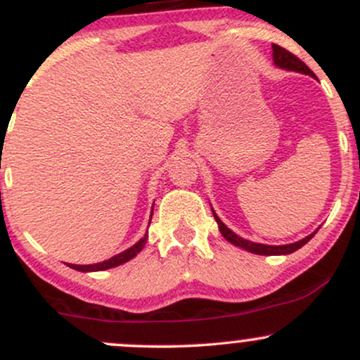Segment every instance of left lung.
<instances>
[{
  "label": "left lung",
  "instance_id": "left-lung-1",
  "mask_svg": "<svg viewBox=\"0 0 360 360\" xmlns=\"http://www.w3.org/2000/svg\"><path fill=\"white\" fill-rule=\"evenodd\" d=\"M272 60H274L276 68L284 69V71H295V72H301V74H307V76L315 77V74H313L311 69H309L303 60H300L298 57L292 56V53L286 51V49L279 47V45H276V44H272ZM212 212H213L214 220H217V223H218V229H220L221 235L225 237V240H229L235 247H240V249L247 250V252H252V254H257V255H286V254H291V252L301 249L304 243H308L309 240H311L313 235L316 233V232H313V233H309L308 237L301 238V240L295 242V243H286V245H266V243L250 242V240H247V238L238 237L237 233H233L232 230H230L229 226H226L225 223H223L220 218L217 217V213H214L213 208H212Z\"/></svg>",
  "mask_w": 360,
  "mask_h": 360
}]
</instances>
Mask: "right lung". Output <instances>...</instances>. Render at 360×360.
<instances>
[{
  "label": "right lung",
  "mask_w": 360,
  "mask_h": 360,
  "mask_svg": "<svg viewBox=\"0 0 360 360\" xmlns=\"http://www.w3.org/2000/svg\"><path fill=\"white\" fill-rule=\"evenodd\" d=\"M152 212H154V206H152ZM150 220H152V213H150ZM148 225H150V221H148ZM148 238V233L143 235L140 240L135 243V245H131L130 249L120 252V254L113 255V257L103 260V262H96V264H88V266H79V264H68L69 267L74 271H81V272H96V271H106V269H111V267H117V266H122V264L128 262L130 259H134L135 255L139 254L140 250L146 247V242Z\"/></svg>",
  "instance_id": "1"
}]
</instances>
